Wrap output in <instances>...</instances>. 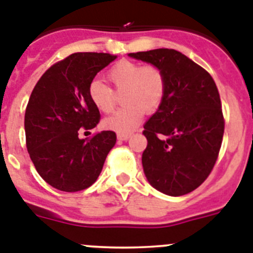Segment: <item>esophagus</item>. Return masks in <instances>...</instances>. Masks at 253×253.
I'll return each mask as SVG.
<instances>
[{
    "label": "esophagus",
    "instance_id": "34e87169",
    "mask_svg": "<svg viewBox=\"0 0 253 253\" xmlns=\"http://www.w3.org/2000/svg\"><path fill=\"white\" fill-rule=\"evenodd\" d=\"M130 133H118V139L119 141H126L130 138Z\"/></svg>",
    "mask_w": 253,
    "mask_h": 253
}]
</instances>
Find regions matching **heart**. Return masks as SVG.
Listing matches in <instances>:
<instances>
[{"label":"heart","mask_w":253,"mask_h":253,"mask_svg":"<svg viewBox=\"0 0 253 253\" xmlns=\"http://www.w3.org/2000/svg\"><path fill=\"white\" fill-rule=\"evenodd\" d=\"M107 79L116 92H123L125 105L103 120V128L118 133H130L141 123L144 112H155L166 93V77L156 65H141L122 60L107 73ZM90 102L97 110L109 114L116 106L114 90L100 81H93L88 89Z\"/></svg>","instance_id":"b5f03b06"}]
</instances>
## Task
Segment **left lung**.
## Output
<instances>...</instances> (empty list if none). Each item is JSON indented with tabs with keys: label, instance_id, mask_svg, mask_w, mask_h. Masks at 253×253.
Listing matches in <instances>:
<instances>
[{
	"label": "left lung",
	"instance_id": "8db88e82",
	"mask_svg": "<svg viewBox=\"0 0 253 253\" xmlns=\"http://www.w3.org/2000/svg\"><path fill=\"white\" fill-rule=\"evenodd\" d=\"M129 56L156 65L166 77L163 103L144 124L146 178L169 196L189 193L210 175L223 142L225 122L216 84L204 68L175 49Z\"/></svg>",
	"mask_w": 253,
	"mask_h": 253
}]
</instances>
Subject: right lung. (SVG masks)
I'll return each mask as SVG.
<instances>
[{
  "instance_id": "1",
  "label": "right lung",
  "mask_w": 253,
  "mask_h": 253,
  "mask_svg": "<svg viewBox=\"0 0 253 253\" xmlns=\"http://www.w3.org/2000/svg\"><path fill=\"white\" fill-rule=\"evenodd\" d=\"M115 59L110 53H73L46 70L30 94L24 119L28 152L38 174L59 191L90 187L115 146L112 130L78 137L79 129L100 123L88 89L97 73Z\"/></svg>"
}]
</instances>
